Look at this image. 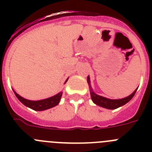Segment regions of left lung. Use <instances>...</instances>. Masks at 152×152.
I'll return each instance as SVG.
<instances>
[{
  "label": "left lung",
  "instance_id": "obj_1",
  "mask_svg": "<svg viewBox=\"0 0 152 152\" xmlns=\"http://www.w3.org/2000/svg\"><path fill=\"white\" fill-rule=\"evenodd\" d=\"M88 83L90 88V93H91V96L93 102L97 106L103 107V108L109 109V110H114V109L119 108V107H122V106L125 105L126 103H128L129 101L131 100V99L134 96L135 92H136L137 89L134 91L132 94L129 95V96H126V97L123 98V99H116V100H112V99H109V98L104 97V96H100V95L96 94L94 91H93L91 85V80H90V77L88 76Z\"/></svg>",
  "mask_w": 152,
  "mask_h": 152
}]
</instances>
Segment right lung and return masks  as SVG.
Here are the masks:
<instances>
[{"instance_id": "1", "label": "right lung", "mask_w": 152, "mask_h": 152, "mask_svg": "<svg viewBox=\"0 0 152 152\" xmlns=\"http://www.w3.org/2000/svg\"><path fill=\"white\" fill-rule=\"evenodd\" d=\"M67 79L65 80L64 84L67 82ZM14 94H15L16 96L17 97L20 101L25 105L26 107H29V108L32 109L33 110L36 111H43L45 110H48V109L52 108V107L57 106L58 103H59L60 100H61V97L62 96V91L59 92L57 94L54 95V96H51V97L46 98V99H44V100H29L27 99H25V98L22 97L21 96L17 94L14 90H13Z\"/></svg>"}]
</instances>
